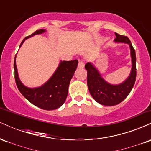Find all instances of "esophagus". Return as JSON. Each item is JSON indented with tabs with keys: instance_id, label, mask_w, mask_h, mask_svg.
Segmentation results:
<instances>
[{
	"instance_id": "1",
	"label": "esophagus",
	"mask_w": 151,
	"mask_h": 151,
	"mask_svg": "<svg viewBox=\"0 0 151 151\" xmlns=\"http://www.w3.org/2000/svg\"><path fill=\"white\" fill-rule=\"evenodd\" d=\"M84 62L83 61H79L78 64V68H84Z\"/></svg>"
}]
</instances>
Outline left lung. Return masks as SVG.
<instances>
[{
	"label": "left lung",
	"instance_id": "8db88e82",
	"mask_svg": "<svg viewBox=\"0 0 151 151\" xmlns=\"http://www.w3.org/2000/svg\"><path fill=\"white\" fill-rule=\"evenodd\" d=\"M115 35L116 37L114 40V42L128 44L131 50L132 67L127 79L121 84H111L102 77L99 71L91 62H87L85 65V69L87 71V86L89 92L95 101L104 106L117 105L124 101L133 89L136 78V52L132 44L126 36L120 35L116 32Z\"/></svg>",
	"mask_w": 151,
	"mask_h": 151
}]
</instances>
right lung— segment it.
<instances>
[{"label":"right lung","instance_id":"right-lung-1","mask_svg":"<svg viewBox=\"0 0 151 151\" xmlns=\"http://www.w3.org/2000/svg\"><path fill=\"white\" fill-rule=\"evenodd\" d=\"M45 32L46 30L45 29L36 30L33 34L26 37L22 40L20 47L26 39ZM15 58L16 55L14 60L15 82L18 89L24 97L33 105L44 110H54L65 103L68 94L70 81L77 68V60L60 61L57 70L45 84L38 87L30 88L24 85L19 78Z\"/></svg>","mask_w":151,"mask_h":151}]
</instances>
